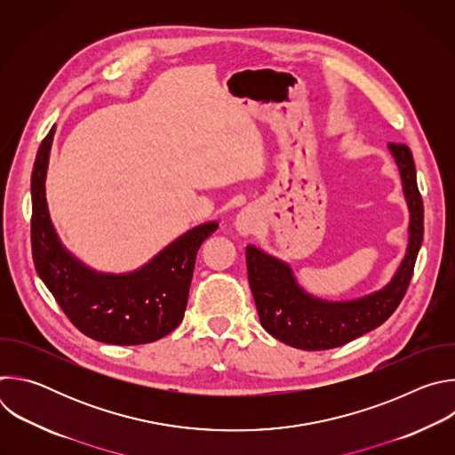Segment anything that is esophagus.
Returning a JSON list of instances; mask_svg holds the SVG:
<instances>
[{
  "label": "esophagus",
  "instance_id": "34e87169",
  "mask_svg": "<svg viewBox=\"0 0 455 455\" xmlns=\"http://www.w3.org/2000/svg\"><path fill=\"white\" fill-rule=\"evenodd\" d=\"M235 230L241 234V235H250L253 234L255 230V216L250 212V211H241L237 216H235Z\"/></svg>",
  "mask_w": 455,
  "mask_h": 455
}]
</instances>
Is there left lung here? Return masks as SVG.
Instances as JSON below:
<instances>
[{
	"instance_id": "1",
	"label": "left lung",
	"mask_w": 455,
	"mask_h": 455,
	"mask_svg": "<svg viewBox=\"0 0 455 455\" xmlns=\"http://www.w3.org/2000/svg\"><path fill=\"white\" fill-rule=\"evenodd\" d=\"M402 178L409 209V243L395 275L385 286L347 300H328L306 291L283 259L253 244L246 246L248 283L261 326L286 346L322 351L362 337L395 313L402 302L423 241V202L412 153L403 144H387Z\"/></svg>"
}]
</instances>
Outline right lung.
Returning <instances> with one entry per match:
<instances>
[{"label": "right lung", "instance_id": "add662e5", "mask_svg": "<svg viewBox=\"0 0 455 455\" xmlns=\"http://www.w3.org/2000/svg\"><path fill=\"white\" fill-rule=\"evenodd\" d=\"M55 125L39 146L32 190V255L37 275L86 337L115 346H139L169 335L183 320L194 263L202 243L218 228L207 221L183 232L137 270L99 272L62 244L46 204V174Z\"/></svg>", "mask_w": 455, "mask_h": 455}]
</instances>
